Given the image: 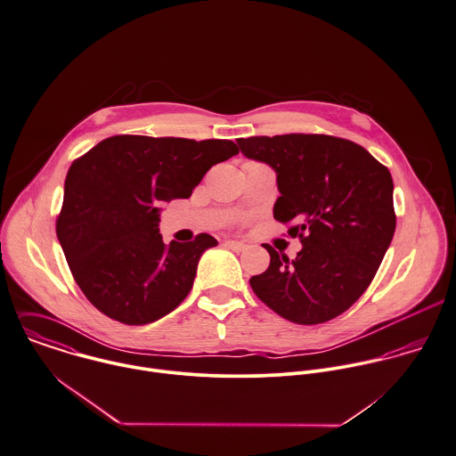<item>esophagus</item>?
<instances>
[{"mask_svg": "<svg viewBox=\"0 0 456 456\" xmlns=\"http://www.w3.org/2000/svg\"><path fill=\"white\" fill-rule=\"evenodd\" d=\"M225 247H227V248H231V250H234V252H243V250L247 248V245H245V243L236 241V240H227V241H225Z\"/></svg>", "mask_w": 456, "mask_h": 456, "instance_id": "1", "label": "esophagus"}]
</instances>
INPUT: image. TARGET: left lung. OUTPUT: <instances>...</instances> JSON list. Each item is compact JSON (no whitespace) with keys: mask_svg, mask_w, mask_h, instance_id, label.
I'll return each instance as SVG.
<instances>
[{"mask_svg":"<svg viewBox=\"0 0 456 456\" xmlns=\"http://www.w3.org/2000/svg\"><path fill=\"white\" fill-rule=\"evenodd\" d=\"M247 159L276 173L278 222L299 236L294 261L273 247L270 268L250 278L257 297L296 324H321L351 308L393 240V180L363 146L319 134L238 139Z\"/></svg>","mask_w":456,"mask_h":456,"instance_id":"1","label":"left lung"}]
</instances>
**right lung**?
Instances as JSON below:
<instances>
[{
  "label": "right lung",
  "instance_id": "add662e5",
  "mask_svg": "<svg viewBox=\"0 0 456 456\" xmlns=\"http://www.w3.org/2000/svg\"><path fill=\"white\" fill-rule=\"evenodd\" d=\"M238 155L225 139L114 135L67 175L56 234L77 285L107 317L141 326L188 296L209 234L164 243L160 204L188 199L215 166Z\"/></svg>",
  "mask_w": 456,
  "mask_h": 456
}]
</instances>
